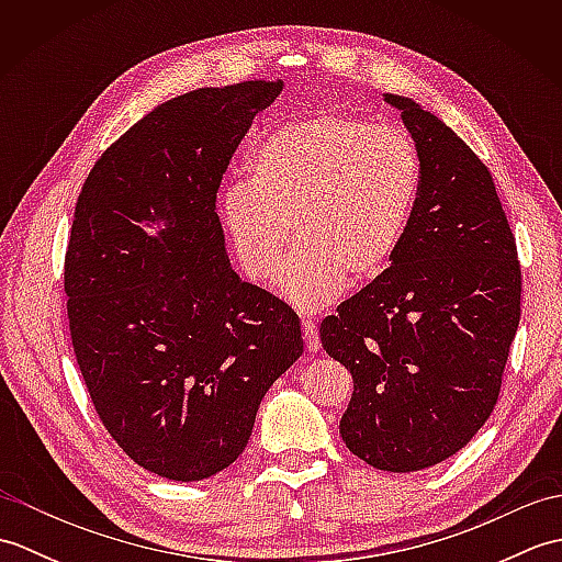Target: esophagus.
Returning a JSON list of instances; mask_svg holds the SVG:
<instances>
[{
    "label": "esophagus",
    "instance_id": "34e87169",
    "mask_svg": "<svg viewBox=\"0 0 562 562\" xmlns=\"http://www.w3.org/2000/svg\"><path fill=\"white\" fill-rule=\"evenodd\" d=\"M302 330H304V342L308 352H318L321 350V340L316 333V324L314 321H302Z\"/></svg>",
    "mask_w": 562,
    "mask_h": 562
}]
</instances>
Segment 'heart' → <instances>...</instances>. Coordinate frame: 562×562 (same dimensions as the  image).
I'll use <instances>...</instances> for the list:
<instances>
[{
  "label": "heart",
  "instance_id": "b5f03b06",
  "mask_svg": "<svg viewBox=\"0 0 562 562\" xmlns=\"http://www.w3.org/2000/svg\"><path fill=\"white\" fill-rule=\"evenodd\" d=\"M420 190V157L398 127L318 113L270 133L250 159V183L222 198L238 266L278 278L292 226L300 238L280 292L300 312L330 304L348 284L374 282L396 258Z\"/></svg>",
  "mask_w": 562,
  "mask_h": 562
}]
</instances>
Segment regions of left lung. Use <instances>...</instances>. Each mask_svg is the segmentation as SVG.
Here are the masks:
<instances>
[{
    "label": "left lung",
    "mask_w": 562,
    "mask_h": 562,
    "mask_svg": "<svg viewBox=\"0 0 562 562\" xmlns=\"http://www.w3.org/2000/svg\"><path fill=\"white\" fill-rule=\"evenodd\" d=\"M401 111L420 190L391 268L321 324L352 374L340 437L379 471H423L469 445L491 417L519 326L517 244L493 176L413 99Z\"/></svg>",
    "instance_id": "1"
}]
</instances>
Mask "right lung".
<instances>
[{"mask_svg": "<svg viewBox=\"0 0 562 562\" xmlns=\"http://www.w3.org/2000/svg\"><path fill=\"white\" fill-rule=\"evenodd\" d=\"M282 87L254 79L157 105L101 154L77 200L71 345L109 435L161 479L232 465L304 350L292 308L234 272L217 217L232 154Z\"/></svg>", "mask_w": 562, "mask_h": 562, "instance_id": "right-lung-1", "label": "right lung"}]
</instances>
